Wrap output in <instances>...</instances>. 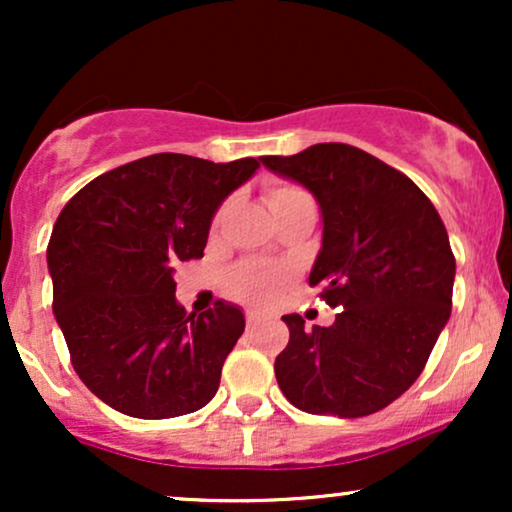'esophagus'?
<instances>
[{"label":"esophagus","mask_w":512,"mask_h":512,"mask_svg":"<svg viewBox=\"0 0 512 512\" xmlns=\"http://www.w3.org/2000/svg\"><path fill=\"white\" fill-rule=\"evenodd\" d=\"M257 322H260V315H257V313H248V315H245V325H248V327H255Z\"/></svg>","instance_id":"34e87169"}]
</instances>
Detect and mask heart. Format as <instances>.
Wrapping results in <instances>:
<instances>
[{
  "label": "heart",
  "instance_id": "b5f03b06",
  "mask_svg": "<svg viewBox=\"0 0 512 512\" xmlns=\"http://www.w3.org/2000/svg\"><path fill=\"white\" fill-rule=\"evenodd\" d=\"M264 199H267V207L272 214H279L291 204L310 199L308 192L301 190L298 185L291 182H269L264 187ZM223 211L216 214V223H219ZM286 279H289V269L279 267V264H267V262H240L231 269L226 276V291L228 296L236 298L240 303L248 305H272L276 298L281 296Z\"/></svg>",
  "mask_w": 512,
  "mask_h": 512
}]
</instances>
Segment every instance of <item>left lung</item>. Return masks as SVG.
I'll list each match as a JSON object with an SVG mask.
<instances>
[{"label": "left lung", "mask_w": 512, "mask_h": 512, "mask_svg": "<svg viewBox=\"0 0 512 512\" xmlns=\"http://www.w3.org/2000/svg\"><path fill=\"white\" fill-rule=\"evenodd\" d=\"M260 161L320 204L322 248L308 281L342 310L313 330L284 315L291 337L274 361L276 383L308 414H375L414 385L450 317L448 231L407 175L356 146L315 144Z\"/></svg>", "instance_id": "left-lung-1"}]
</instances>
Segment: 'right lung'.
Segmentation results:
<instances>
[{"instance_id":"obj_1","label":"right lung","mask_w":512,"mask_h":512,"mask_svg":"<svg viewBox=\"0 0 512 512\" xmlns=\"http://www.w3.org/2000/svg\"><path fill=\"white\" fill-rule=\"evenodd\" d=\"M260 168L154 154L108 170L64 204L48 243L52 310L84 385L134 419L211 402L245 330L238 305L187 313L173 272L199 260L216 209Z\"/></svg>"}]
</instances>
